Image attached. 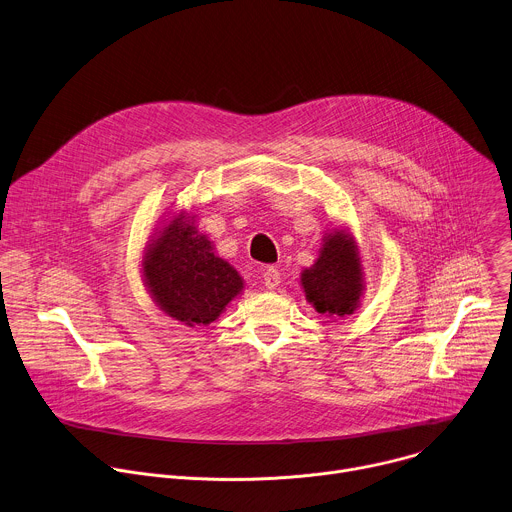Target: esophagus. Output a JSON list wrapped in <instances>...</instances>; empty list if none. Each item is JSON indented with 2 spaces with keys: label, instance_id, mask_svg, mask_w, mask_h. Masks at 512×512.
<instances>
[{
  "label": "esophagus",
  "instance_id": "34e87169",
  "mask_svg": "<svg viewBox=\"0 0 512 512\" xmlns=\"http://www.w3.org/2000/svg\"><path fill=\"white\" fill-rule=\"evenodd\" d=\"M262 280H264V286L268 290H274L278 284H280V272L276 268H266V272L262 274Z\"/></svg>",
  "mask_w": 512,
  "mask_h": 512
}]
</instances>
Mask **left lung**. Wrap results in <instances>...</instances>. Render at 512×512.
<instances>
[{
  "mask_svg": "<svg viewBox=\"0 0 512 512\" xmlns=\"http://www.w3.org/2000/svg\"><path fill=\"white\" fill-rule=\"evenodd\" d=\"M300 286L306 300L325 317H345L359 309L365 278L351 232L333 230L323 238L319 258L300 274Z\"/></svg>",
  "mask_w": 512,
  "mask_h": 512,
  "instance_id": "left-lung-1",
  "label": "left lung"
}]
</instances>
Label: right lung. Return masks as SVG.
<instances>
[{
  "instance_id": "1",
  "label": "right lung",
  "mask_w": 512,
  "mask_h": 512,
  "mask_svg": "<svg viewBox=\"0 0 512 512\" xmlns=\"http://www.w3.org/2000/svg\"><path fill=\"white\" fill-rule=\"evenodd\" d=\"M193 220L187 212L171 216L151 236L141 262L155 304L167 317L189 327L214 323L244 290V278L216 254Z\"/></svg>"
}]
</instances>
